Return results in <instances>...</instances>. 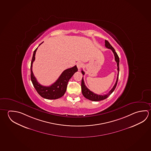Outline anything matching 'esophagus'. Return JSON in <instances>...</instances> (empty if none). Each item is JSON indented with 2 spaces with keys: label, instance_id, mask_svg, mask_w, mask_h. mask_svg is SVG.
Returning a JSON list of instances; mask_svg holds the SVG:
<instances>
[{
  "label": "esophagus",
  "instance_id": "obj_1",
  "mask_svg": "<svg viewBox=\"0 0 151 151\" xmlns=\"http://www.w3.org/2000/svg\"><path fill=\"white\" fill-rule=\"evenodd\" d=\"M83 66V64L81 62H79V63H77V67L78 68V70L81 69L82 68V67Z\"/></svg>",
  "mask_w": 151,
  "mask_h": 151
}]
</instances>
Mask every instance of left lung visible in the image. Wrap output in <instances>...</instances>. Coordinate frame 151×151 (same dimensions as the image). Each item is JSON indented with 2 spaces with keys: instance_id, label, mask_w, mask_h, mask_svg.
Here are the masks:
<instances>
[{
  "instance_id": "1",
  "label": "left lung",
  "mask_w": 151,
  "mask_h": 151,
  "mask_svg": "<svg viewBox=\"0 0 151 151\" xmlns=\"http://www.w3.org/2000/svg\"><path fill=\"white\" fill-rule=\"evenodd\" d=\"M105 46L106 48H108L111 49V50L112 51L113 53L114 56V58H115V60L117 64V70H118V75H117V78H116V82L113 88L111 89L109 92L106 94H104V95H98L97 94H95L92 91H91L88 88H87V87L85 86V85L84 81L83 79V77L82 78V83H81V87H82V94L83 96H84L85 98H86L87 99L90 100L91 101H99L103 100L106 99V98L108 97L109 95L111 94L114 91V89L116 87V84H117V82H118V77H119V58L116 52L115 51V50L112 47V45L110 44V43L107 40H105ZM82 74L84 75L85 73L84 71L82 70Z\"/></svg>"
}]
</instances>
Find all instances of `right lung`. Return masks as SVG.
<instances>
[{"mask_svg":"<svg viewBox=\"0 0 151 151\" xmlns=\"http://www.w3.org/2000/svg\"><path fill=\"white\" fill-rule=\"evenodd\" d=\"M37 49V48L34 51L31 64V79L32 84L39 94L42 98L49 100H55L61 98L66 91L67 86L69 79L75 73L78 71L77 67L75 65L73 67L65 70L53 84L49 86H43L38 83L32 72V64L35 61Z\"/></svg>","mask_w":151,"mask_h":151,"instance_id":"add662e5","label":"right lung"}]
</instances>
